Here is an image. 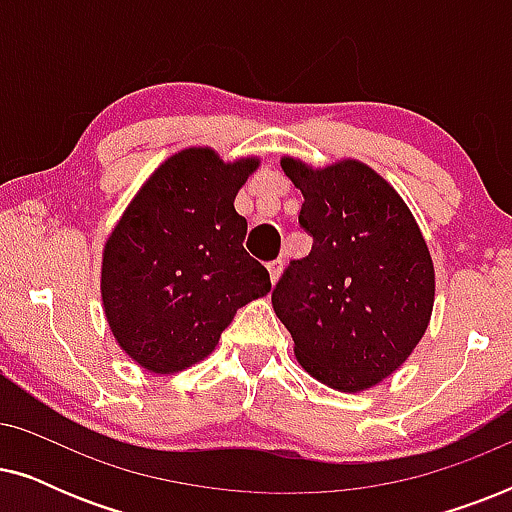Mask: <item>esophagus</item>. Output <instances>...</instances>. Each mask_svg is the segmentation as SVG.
<instances>
[{
    "instance_id": "esophagus-1",
    "label": "esophagus",
    "mask_w": 512,
    "mask_h": 512,
    "mask_svg": "<svg viewBox=\"0 0 512 512\" xmlns=\"http://www.w3.org/2000/svg\"><path fill=\"white\" fill-rule=\"evenodd\" d=\"M282 270H284V261H282V258H277V261H270V263H268V272H270L272 284H277V279H279V275H282Z\"/></svg>"
}]
</instances>
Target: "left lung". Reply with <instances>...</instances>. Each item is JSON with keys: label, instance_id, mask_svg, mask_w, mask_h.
Returning <instances> with one entry per match:
<instances>
[{"label": "left lung", "instance_id": "1", "mask_svg": "<svg viewBox=\"0 0 512 512\" xmlns=\"http://www.w3.org/2000/svg\"><path fill=\"white\" fill-rule=\"evenodd\" d=\"M303 193L300 226L312 251L291 261L272 307L300 366L326 387L356 394L396 373L429 326L436 272L401 195L373 167L282 158Z\"/></svg>", "mask_w": 512, "mask_h": 512}]
</instances>
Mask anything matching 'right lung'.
I'll use <instances>...</instances> for the list:
<instances>
[{
    "mask_svg": "<svg viewBox=\"0 0 512 512\" xmlns=\"http://www.w3.org/2000/svg\"><path fill=\"white\" fill-rule=\"evenodd\" d=\"M261 160L223 163L207 146L174 153L144 181L102 254V305L125 354L156 375L214 352L240 307L268 296L244 249L235 195Z\"/></svg>",
    "mask_w": 512,
    "mask_h": 512,
    "instance_id": "obj_1",
    "label": "right lung"
}]
</instances>
